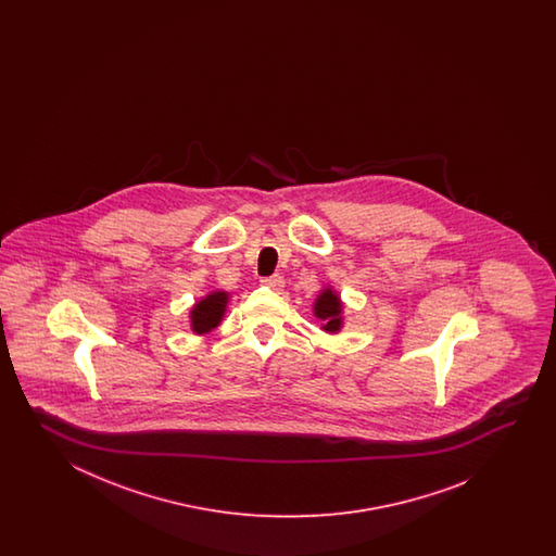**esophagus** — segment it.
Instances as JSON below:
<instances>
[{
    "instance_id": "34e87169",
    "label": "esophagus",
    "mask_w": 556,
    "mask_h": 556,
    "mask_svg": "<svg viewBox=\"0 0 556 556\" xmlns=\"http://www.w3.org/2000/svg\"><path fill=\"white\" fill-rule=\"evenodd\" d=\"M262 286H266V288H273V290H282L283 288V278L282 276H270V278H262Z\"/></svg>"
}]
</instances>
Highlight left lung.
Returning <instances> with one entry per match:
<instances>
[{
    "instance_id": "8db88e82",
    "label": "left lung",
    "mask_w": 556,
    "mask_h": 556,
    "mask_svg": "<svg viewBox=\"0 0 556 556\" xmlns=\"http://www.w3.org/2000/svg\"><path fill=\"white\" fill-rule=\"evenodd\" d=\"M314 316L324 321L321 330L330 331V333H338L342 330L343 304L340 295L336 294L331 288L321 290L314 302Z\"/></svg>"
}]
</instances>
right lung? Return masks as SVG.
<instances>
[{
  "mask_svg": "<svg viewBox=\"0 0 556 556\" xmlns=\"http://www.w3.org/2000/svg\"><path fill=\"white\" fill-rule=\"evenodd\" d=\"M226 304H228V292L216 290L204 295L201 302H197L190 309V328L194 333H208L214 330L225 316Z\"/></svg>",
  "mask_w": 556,
  "mask_h": 556,
  "instance_id": "right-lung-1",
  "label": "right lung"
}]
</instances>
